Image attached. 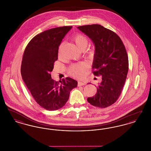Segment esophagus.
I'll return each instance as SVG.
<instances>
[{"label":"esophagus","mask_w":151,"mask_h":151,"mask_svg":"<svg viewBox=\"0 0 151 151\" xmlns=\"http://www.w3.org/2000/svg\"><path fill=\"white\" fill-rule=\"evenodd\" d=\"M86 85V83H83V82H78V86H85Z\"/></svg>","instance_id":"esophagus-1"}]
</instances>
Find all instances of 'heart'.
<instances>
[{
  "label": "heart",
  "instance_id": "1",
  "mask_svg": "<svg viewBox=\"0 0 151 151\" xmlns=\"http://www.w3.org/2000/svg\"><path fill=\"white\" fill-rule=\"evenodd\" d=\"M73 40L74 42L76 45L80 50H84L88 44V40L86 36L83 34L78 33L75 35L73 37ZM63 43H62L59 47L58 55L59 56L61 54L62 49L63 46ZM87 54L91 57L93 55V51L92 50H89L87 51ZM89 68V65L86 62H81L79 63H76L71 65L68 70V73L73 77L76 78H83L86 71Z\"/></svg>",
  "mask_w": 151,
  "mask_h": 151
}]
</instances>
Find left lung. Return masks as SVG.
Instances as JSON below:
<instances>
[{"mask_svg":"<svg viewBox=\"0 0 151 151\" xmlns=\"http://www.w3.org/2000/svg\"><path fill=\"white\" fill-rule=\"evenodd\" d=\"M78 28L88 36L95 45L93 73L102 77L93 97L88 102L100 108L111 106L118 99L129 70V59L121 38L113 31L99 24L86 25Z\"/></svg>","mask_w":151,"mask_h":151,"instance_id":"1","label":"left lung"}]
</instances>
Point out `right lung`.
I'll return each mask as SVG.
<instances>
[{
	"mask_svg": "<svg viewBox=\"0 0 151 151\" xmlns=\"http://www.w3.org/2000/svg\"><path fill=\"white\" fill-rule=\"evenodd\" d=\"M72 26L49 29L35 36L27 45L22 57V78L37 103L52 111L62 108L78 82L70 78L56 81L51 72L58 60L59 46Z\"/></svg>",
	"mask_w": 151,
	"mask_h": 151,
	"instance_id": "1",
	"label": "right lung"
}]
</instances>
